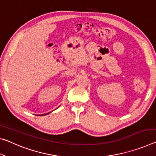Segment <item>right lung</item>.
I'll return each instance as SVG.
<instances>
[{"instance_id":"right-lung-1","label":"right lung","mask_w":156,"mask_h":156,"mask_svg":"<svg viewBox=\"0 0 156 156\" xmlns=\"http://www.w3.org/2000/svg\"><path fill=\"white\" fill-rule=\"evenodd\" d=\"M48 114H49V113H46V114H44V115H48Z\"/></svg>"}]
</instances>
